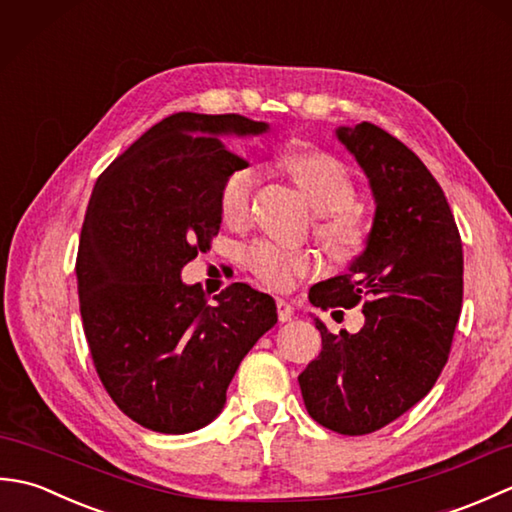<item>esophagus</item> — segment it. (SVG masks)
<instances>
[{"mask_svg":"<svg viewBox=\"0 0 512 512\" xmlns=\"http://www.w3.org/2000/svg\"><path fill=\"white\" fill-rule=\"evenodd\" d=\"M277 314L281 323H288L292 317H295V308H292L286 299H277Z\"/></svg>","mask_w":512,"mask_h":512,"instance_id":"obj_1","label":"esophagus"}]
</instances>
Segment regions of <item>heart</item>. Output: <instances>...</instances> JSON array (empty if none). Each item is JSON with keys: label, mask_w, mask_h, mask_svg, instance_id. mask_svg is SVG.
<instances>
[{"label": "heart", "mask_w": 512, "mask_h": 512, "mask_svg": "<svg viewBox=\"0 0 512 512\" xmlns=\"http://www.w3.org/2000/svg\"><path fill=\"white\" fill-rule=\"evenodd\" d=\"M284 167L306 191L319 213H328L317 226L321 242L334 257H347L363 242V228L350 206L356 202V184L339 158L323 151H295L284 158ZM257 171L250 165L235 167L220 187V213L228 224H242L250 211ZM244 264L266 286L284 290L297 277L314 268L308 250L257 242L244 250Z\"/></svg>", "instance_id": "b5f03b06"}]
</instances>
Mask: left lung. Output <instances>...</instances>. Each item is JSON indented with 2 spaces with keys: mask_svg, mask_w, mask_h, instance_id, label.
Wrapping results in <instances>:
<instances>
[{
  "mask_svg": "<svg viewBox=\"0 0 512 512\" xmlns=\"http://www.w3.org/2000/svg\"><path fill=\"white\" fill-rule=\"evenodd\" d=\"M374 195L363 253L345 275L310 288L317 308H354L365 325L332 334L314 317L323 350L299 374L310 416L343 436H365L409 411L447 365L462 310V239L431 171L372 123L336 127Z\"/></svg>",
  "mask_w": 512,
  "mask_h": 512,
  "instance_id": "obj_1",
  "label": "left lung"
}]
</instances>
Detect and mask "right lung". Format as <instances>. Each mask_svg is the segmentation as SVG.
<instances>
[{"instance_id":"add662e5","label":"right lung","mask_w":512,"mask_h":512,"mask_svg":"<svg viewBox=\"0 0 512 512\" xmlns=\"http://www.w3.org/2000/svg\"><path fill=\"white\" fill-rule=\"evenodd\" d=\"M268 129L239 114H171L94 184L76 257L85 339L107 394L151 431L213 422L242 358L277 323L264 292L233 284L209 303L180 279L220 231V187L244 165L222 138Z\"/></svg>"}]
</instances>
